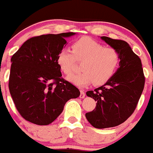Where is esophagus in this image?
Masks as SVG:
<instances>
[{
	"label": "esophagus",
	"instance_id": "obj_1",
	"mask_svg": "<svg viewBox=\"0 0 153 153\" xmlns=\"http://www.w3.org/2000/svg\"><path fill=\"white\" fill-rule=\"evenodd\" d=\"M84 97H85V92H84V91L80 90V94H79V98H84Z\"/></svg>",
	"mask_w": 153,
	"mask_h": 153
}]
</instances>
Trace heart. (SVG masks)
<instances>
[{
  "instance_id": "heart-1",
  "label": "heart",
  "mask_w": 153,
  "mask_h": 153,
  "mask_svg": "<svg viewBox=\"0 0 153 153\" xmlns=\"http://www.w3.org/2000/svg\"><path fill=\"white\" fill-rule=\"evenodd\" d=\"M72 51L64 48L58 53L57 65L65 75L73 73L76 60L82 62L81 73L67 77L74 85L84 88L94 82L103 85L113 77L119 67L120 56L117 50L106 48L94 39L84 36L72 44Z\"/></svg>"
}]
</instances>
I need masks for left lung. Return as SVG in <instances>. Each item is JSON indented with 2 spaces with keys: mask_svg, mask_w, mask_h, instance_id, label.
I'll return each instance as SVG.
<instances>
[{
  "mask_svg": "<svg viewBox=\"0 0 153 153\" xmlns=\"http://www.w3.org/2000/svg\"><path fill=\"white\" fill-rule=\"evenodd\" d=\"M101 38L118 51L120 62L107 83L86 93L97 102L94 110L86 113V118L98 129L116 127L127 120L135 110L145 86L142 62L130 45L124 40Z\"/></svg>",
  "mask_w": 153,
  "mask_h": 153,
  "instance_id": "1",
  "label": "left lung"
}]
</instances>
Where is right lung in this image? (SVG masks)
Here are the masks:
<instances>
[{
	"mask_svg": "<svg viewBox=\"0 0 153 153\" xmlns=\"http://www.w3.org/2000/svg\"><path fill=\"white\" fill-rule=\"evenodd\" d=\"M75 33L46 34L30 38L11 59L9 91L15 105L26 120L48 125L71 98L79 96L77 88L62 78L58 53L66 37Z\"/></svg>",
	"mask_w": 153,
	"mask_h": 153,
	"instance_id": "obj_1",
	"label": "right lung"
}]
</instances>
